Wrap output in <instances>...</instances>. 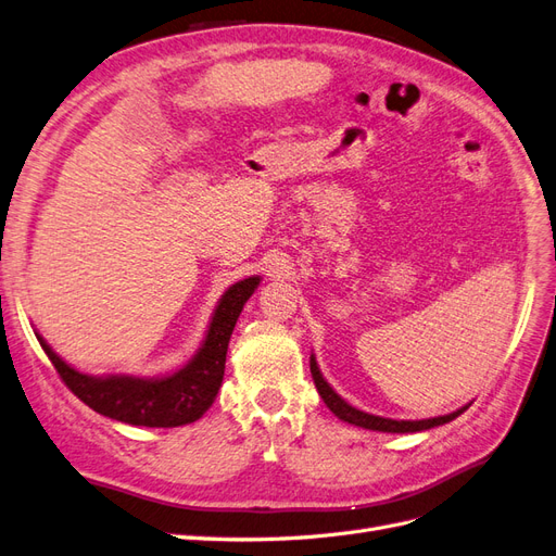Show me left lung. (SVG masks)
I'll return each instance as SVG.
<instances>
[{
    "label": "left lung",
    "instance_id": "left-lung-1",
    "mask_svg": "<svg viewBox=\"0 0 556 556\" xmlns=\"http://www.w3.org/2000/svg\"><path fill=\"white\" fill-rule=\"evenodd\" d=\"M309 370H312V377H314V384H316V391H319V395L324 399V403L328 405V409L336 415L338 419L346 421V424H354V426H361V428H368V431H382V433H417V431H426V428H433V426H442L447 424L452 419H456L462 412L468 409L462 407L452 412V415H445V417H433V419H421V421H395V419H384V417H377V415H368V412L363 409H356L349 405L346 401H342L340 395L330 389V384L324 379V375L319 372V366H316L314 356H309Z\"/></svg>",
    "mask_w": 556,
    "mask_h": 556
}]
</instances>
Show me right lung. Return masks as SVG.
I'll return each mask as SVG.
<instances>
[{"label": "right lung", "mask_w": 556, "mask_h": 556, "mask_svg": "<svg viewBox=\"0 0 556 556\" xmlns=\"http://www.w3.org/2000/svg\"><path fill=\"white\" fill-rule=\"evenodd\" d=\"M261 277H249L232 283L220 298L212 316V324L200 352L188 361L179 372L169 377H90L67 366L53 349L37 336L46 356L51 358L62 382L100 415L132 426L149 428H172L198 421L214 403L220 382H224L226 354L232 328L251 293L256 291Z\"/></svg>", "instance_id": "obj_1"}]
</instances>
